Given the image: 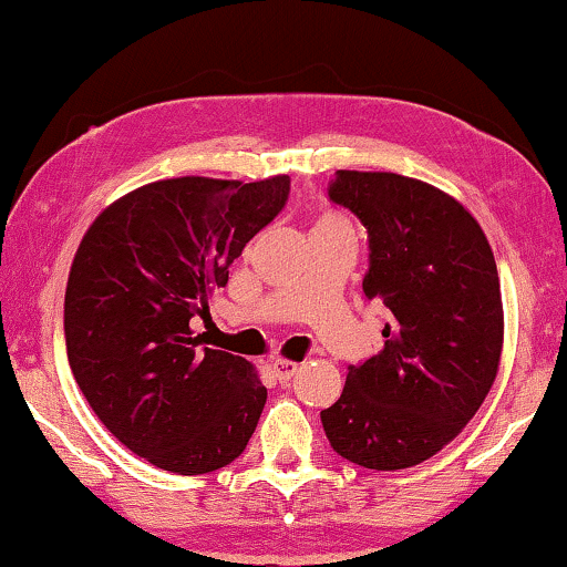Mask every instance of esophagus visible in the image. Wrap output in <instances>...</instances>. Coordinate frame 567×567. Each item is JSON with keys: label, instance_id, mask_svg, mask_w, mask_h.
Returning <instances> with one entry per match:
<instances>
[{"label": "esophagus", "instance_id": "1", "mask_svg": "<svg viewBox=\"0 0 567 567\" xmlns=\"http://www.w3.org/2000/svg\"><path fill=\"white\" fill-rule=\"evenodd\" d=\"M270 369H274L278 382H286V379H291L293 374H297L299 363L291 359H276V361H270Z\"/></svg>", "mask_w": 567, "mask_h": 567}]
</instances>
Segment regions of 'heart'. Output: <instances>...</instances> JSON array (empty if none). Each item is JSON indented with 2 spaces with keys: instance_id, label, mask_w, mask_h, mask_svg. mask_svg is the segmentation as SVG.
<instances>
[{
  "instance_id": "b5f03b06",
  "label": "heart",
  "mask_w": 567,
  "mask_h": 567,
  "mask_svg": "<svg viewBox=\"0 0 567 567\" xmlns=\"http://www.w3.org/2000/svg\"><path fill=\"white\" fill-rule=\"evenodd\" d=\"M317 224H348V221L343 219V216H338V214H324Z\"/></svg>"
}]
</instances>
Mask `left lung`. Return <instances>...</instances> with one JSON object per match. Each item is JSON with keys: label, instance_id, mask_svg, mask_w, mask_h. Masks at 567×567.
<instances>
[{"label": "left lung", "instance_id": "obj_1", "mask_svg": "<svg viewBox=\"0 0 567 567\" xmlns=\"http://www.w3.org/2000/svg\"><path fill=\"white\" fill-rule=\"evenodd\" d=\"M330 198L369 231L363 293L392 312L384 351L348 367L322 429L367 470L415 467L460 436L498 377L501 278L483 227L436 185L338 169Z\"/></svg>", "mask_w": 567, "mask_h": 567}]
</instances>
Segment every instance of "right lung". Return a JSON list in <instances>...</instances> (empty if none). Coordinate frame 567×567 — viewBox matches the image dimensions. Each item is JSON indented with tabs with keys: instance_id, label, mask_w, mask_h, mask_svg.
Here are the masks:
<instances>
[{
	"instance_id": "right-lung-1",
	"label": "right lung",
	"mask_w": 567,
	"mask_h": 567,
	"mask_svg": "<svg viewBox=\"0 0 567 567\" xmlns=\"http://www.w3.org/2000/svg\"><path fill=\"white\" fill-rule=\"evenodd\" d=\"M289 198L258 183L169 177L97 214L72 260L64 336L100 423L154 467L204 475L245 452L268 390L243 355L198 348L193 317Z\"/></svg>"
}]
</instances>
